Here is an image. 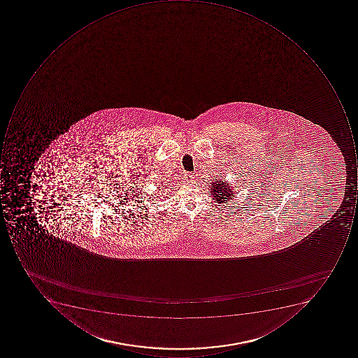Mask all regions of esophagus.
<instances>
[{
  "label": "esophagus",
  "instance_id": "34e87169",
  "mask_svg": "<svg viewBox=\"0 0 358 358\" xmlns=\"http://www.w3.org/2000/svg\"><path fill=\"white\" fill-rule=\"evenodd\" d=\"M185 180H187L188 182H192L194 180V176H192V172H187V173L184 176Z\"/></svg>",
  "mask_w": 358,
  "mask_h": 358
}]
</instances>
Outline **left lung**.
<instances>
[{
    "label": "left lung",
    "mask_w": 358,
    "mask_h": 358,
    "mask_svg": "<svg viewBox=\"0 0 358 358\" xmlns=\"http://www.w3.org/2000/svg\"><path fill=\"white\" fill-rule=\"evenodd\" d=\"M210 184L208 186H210V190L208 192H210V196L216 200V203H227L230 200H234L236 192L232 186H230L229 182H227L226 180H215Z\"/></svg>",
    "instance_id": "1"
}]
</instances>
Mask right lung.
Segmentation results:
<instances>
[{"label": "right lung", "instance_id": "add662e5", "mask_svg": "<svg viewBox=\"0 0 358 358\" xmlns=\"http://www.w3.org/2000/svg\"><path fill=\"white\" fill-rule=\"evenodd\" d=\"M10 189H12L13 190V187L12 188H10ZM2 200H3V198L1 199V202H2Z\"/></svg>", "mask_w": 358, "mask_h": 358}]
</instances>
